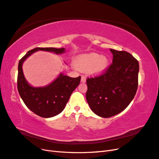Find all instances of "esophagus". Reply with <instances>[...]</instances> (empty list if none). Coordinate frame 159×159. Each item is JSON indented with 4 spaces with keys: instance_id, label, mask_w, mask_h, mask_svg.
I'll return each mask as SVG.
<instances>
[{
    "instance_id": "34e87169",
    "label": "esophagus",
    "mask_w": 159,
    "mask_h": 159,
    "mask_svg": "<svg viewBox=\"0 0 159 159\" xmlns=\"http://www.w3.org/2000/svg\"><path fill=\"white\" fill-rule=\"evenodd\" d=\"M86 81V78L85 75H81V83H85Z\"/></svg>"
}]
</instances>
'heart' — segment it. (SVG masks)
I'll list each match as a JSON object with an SVG mask.
<instances>
[{
  "label": "heart",
  "mask_w": 159,
  "mask_h": 159,
  "mask_svg": "<svg viewBox=\"0 0 159 159\" xmlns=\"http://www.w3.org/2000/svg\"><path fill=\"white\" fill-rule=\"evenodd\" d=\"M74 65L81 71L88 70L93 76H99L107 71L109 67V59L105 55L96 52L85 53L77 56L74 60Z\"/></svg>",
  "instance_id": "b5f03b06"
}]
</instances>
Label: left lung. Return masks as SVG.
<instances>
[{"label": "left lung", "mask_w": 159, "mask_h": 159, "mask_svg": "<svg viewBox=\"0 0 159 159\" xmlns=\"http://www.w3.org/2000/svg\"><path fill=\"white\" fill-rule=\"evenodd\" d=\"M110 51L113 64L107 71L87 80L88 105L95 114L104 118L125 109L135 95L138 86V61L125 51Z\"/></svg>", "instance_id": "left-lung-1"}]
</instances>
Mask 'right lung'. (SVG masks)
Wrapping results in <instances>:
<instances>
[{
	"instance_id": "right-lung-1",
	"label": "right lung",
	"mask_w": 159,
	"mask_h": 159,
	"mask_svg": "<svg viewBox=\"0 0 159 159\" xmlns=\"http://www.w3.org/2000/svg\"><path fill=\"white\" fill-rule=\"evenodd\" d=\"M40 50L53 52L56 54H62L66 52L64 48H36L28 51L18 63V91L24 103L33 113L42 117L50 118L60 114L64 109L71 93L79 85L81 77L70 78L60 73L48 85L43 87L31 85L24 75L22 65L28 57Z\"/></svg>"
}]
</instances>
